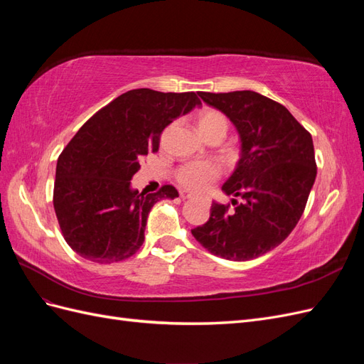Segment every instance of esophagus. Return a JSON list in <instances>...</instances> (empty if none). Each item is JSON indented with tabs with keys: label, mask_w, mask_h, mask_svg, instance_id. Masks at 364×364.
Here are the masks:
<instances>
[{
	"label": "esophagus",
	"mask_w": 364,
	"mask_h": 364,
	"mask_svg": "<svg viewBox=\"0 0 364 364\" xmlns=\"http://www.w3.org/2000/svg\"><path fill=\"white\" fill-rule=\"evenodd\" d=\"M182 197H183V199H190V197H191V196H182Z\"/></svg>",
	"instance_id": "esophagus-1"
}]
</instances>
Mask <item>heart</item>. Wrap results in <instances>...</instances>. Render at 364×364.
Masks as SVG:
<instances>
[{
    "mask_svg": "<svg viewBox=\"0 0 364 364\" xmlns=\"http://www.w3.org/2000/svg\"><path fill=\"white\" fill-rule=\"evenodd\" d=\"M197 127L200 134L209 135L214 132L226 134L228 119L223 114H220L214 109H205L197 115ZM222 174V168L214 161H193L186 162L179 170L176 171V181L185 190L193 193H205Z\"/></svg>",
    "mask_w": 364,
    "mask_h": 364,
    "instance_id": "b5f03b06",
    "label": "heart"
}]
</instances>
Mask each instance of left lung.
Here are the masks:
<instances>
[{
	"label": "left lung",
	"instance_id": "obj_1",
	"mask_svg": "<svg viewBox=\"0 0 364 364\" xmlns=\"http://www.w3.org/2000/svg\"><path fill=\"white\" fill-rule=\"evenodd\" d=\"M199 97L238 132L240 159L222 190L241 202L232 199L234 211L213 202L209 220L191 234L225 259L258 258L279 246L304 214L317 173L313 138L287 107L258 92Z\"/></svg>",
	"mask_w": 364,
	"mask_h": 364
}]
</instances>
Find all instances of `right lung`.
Masks as SVG:
<instances>
[{
  "label": "right lung",
  "mask_w": 364,
  "mask_h": 364,
  "mask_svg": "<svg viewBox=\"0 0 364 364\" xmlns=\"http://www.w3.org/2000/svg\"><path fill=\"white\" fill-rule=\"evenodd\" d=\"M200 105L194 92L139 87L117 97L79 129L58 159L53 193L63 238L77 255L98 264L135 255L153 205L179 193L173 185L139 193L130 181L139 161L158 151L162 130Z\"/></svg>",
  "instance_id": "right-lung-1"
}]
</instances>
